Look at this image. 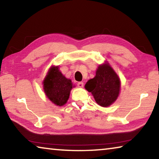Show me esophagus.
<instances>
[{
    "instance_id": "obj_1",
    "label": "esophagus",
    "mask_w": 159,
    "mask_h": 159,
    "mask_svg": "<svg viewBox=\"0 0 159 159\" xmlns=\"http://www.w3.org/2000/svg\"><path fill=\"white\" fill-rule=\"evenodd\" d=\"M77 85L79 88H83V82H79L77 83Z\"/></svg>"
}]
</instances>
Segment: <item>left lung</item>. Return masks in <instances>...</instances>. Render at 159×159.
Listing matches in <instances>:
<instances>
[{
  "mask_svg": "<svg viewBox=\"0 0 159 159\" xmlns=\"http://www.w3.org/2000/svg\"><path fill=\"white\" fill-rule=\"evenodd\" d=\"M120 81L108 63L98 66L95 76L86 83L85 88L92 93L99 105L107 107L116 100L120 92Z\"/></svg>",
  "mask_w": 159,
  "mask_h": 159,
  "instance_id": "obj_1",
  "label": "left lung"
}]
</instances>
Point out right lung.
<instances>
[{
    "instance_id": "obj_1",
    "label": "right lung",
    "mask_w": 159,
    "mask_h": 159,
    "mask_svg": "<svg viewBox=\"0 0 159 159\" xmlns=\"http://www.w3.org/2000/svg\"><path fill=\"white\" fill-rule=\"evenodd\" d=\"M72 88L71 80L61 73L58 66L51 67L43 80L45 95L57 106H63L66 103Z\"/></svg>"
}]
</instances>
